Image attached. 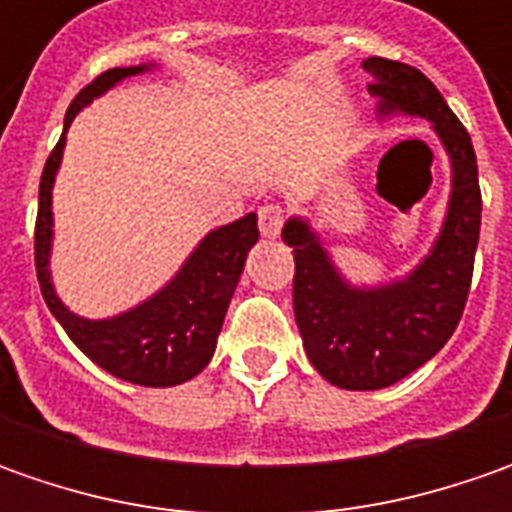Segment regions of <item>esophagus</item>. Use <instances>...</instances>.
Here are the masks:
<instances>
[{
  "instance_id": "obj_1",
  "label": "esophagus",
  "mask_w": 512,
  "mask_h": 512,
  "mask_svg": "<svg viewBox=\"0 0 512 512\" xmlns=\"http://www.w3.org/2000/svg\"><path fill=\"white\" fill-rule=\"evenodd\" d=\"M282 225H285V207L279 202H267V205L259 207V233L265 239H276Z\"/></svg>"
}]
</instances>
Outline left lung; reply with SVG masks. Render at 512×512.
<instances>
[{
    "mask_svg": "<svg viewBox=\"0 0 512 512\" xmlns=\"http://www.w3.org/2000/svg\"><path fill=\"white\" fill-rule=\"evenodd\" d=\"M370 93L379 113L427 119L450 159V202L430 253L402 279L350 285L322 236L290 216L282 239L293 247V313L310 364L344 390H382L433 359L462 319L482 227V190L470 133L422 70L370 56Z\"/></svg>",
    "mask_w": 512,
    "mask_h": 512,
    "instance_id": "8db88e82",
    "label": "left lung"
}]
</instances>
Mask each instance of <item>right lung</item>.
Returning a JSON list of instances; mask_svg holds the SVG:
<instances>
[{
	"instance_id": "1",
	"label": "right lung",
	"mask_w": 512,
	"mask_h": 512,
	"mask_svg": "<svg viewBox=\"0 0 512 512\" xmlns=\"http://www.w3.org/2000/svg\"><path fill=\"white\" fill-rule=\"evenodd\" d=\"M153 65L110 68L96 76L88 88L70 102L65 113V133L79 110L96 96L108 93L122 79L139 76ZM65 133L48 156L39 182V216H36V276L42 296L56 322L65 327L70 342L76 344L90 362H96L110 376L142 387H173L199 376L213 359L216 339L225 322L227 305L239 276L245 270L250 247L259 242L256 213L225 227L210 230L196 250L176 270V276L159 293L142 305L130 307L110 319H85L62 305L50 279V247H53V182L62 165Z\"/></svg>"
}]
</instances>
